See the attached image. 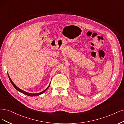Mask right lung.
<instances>
[{
	"instance_id": "right-lung-1",
	"label": "right lung",
	"mask_w": 124,
	"mask_h": 124,
	"mask_svg": "<svg viewBox=\"0 0 124 124\" xmlns=\"http://www.w3.org/2000/svg\"><path fill=\"white\" fill-rule=\"evenodd\" d=\"M8 76V78H9V79H10V82H11L12 84L13 85V86L15 88L16 90H17L18 91H19V92H20V93H23V94H25V95H28V96H30V97H34V96L39 95H40V94H41L45 92V91L49 88V86H50V84H49V85L47 87V88L46 89L44 90H43V91H42V92L40 93H29L25 92V91H23V90H22L20 89L19 88H18V87H17V86L15 85V84L13 82H12V80L11 79V78H10V77H9V76Z\"/></svg>"
}]
</instances>
